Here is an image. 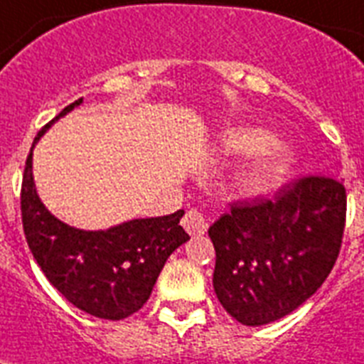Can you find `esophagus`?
Listing matches in <instances>:
<instances>
[{
    "label": "esophagus",
    "instance_id": "esophagus-1",
    "mask_svg": "<svg viewBox=\"0 0 364 364\" xmlns=\"http://www.w3.org/2000/svg\"><path fill=\"white\" fill-rule=\"evenodd\" d=\"M183 228L187 229V233L192 237H198V235H203L207 231V220L205 216L201 215L200 210L192 209L188 210L185 218H183Z\"/></svg>",
    "mask_w": 364,
    "mask_h": 364
}]
</instances>
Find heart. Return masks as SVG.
Listing matches in <instances>:
<instances>
[{
    "mask_svg": "<svg viewBox=\"0 0 364 364\" xmlns=\"http://www.w3.org/2000/svg\"><path fill=\"white\" fill-rule=\"evenodd\" d=\"M220 148L229 155L252 154L235 173V185L248 196L267 191L287 166L285 149L272 144V136L264 129L231 131L222 139Z\"/></svg>",
    "mask_w": 364,
    "mask_h": 364,
    "instance_id": "b5f03b06",
    "label": "heart"
}]
</instances>
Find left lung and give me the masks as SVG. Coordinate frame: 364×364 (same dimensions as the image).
<instances>
[{
	"label": "left lung",
	"mask_w": 364,
	"mask_h": 364,
	"mask_svg": "<svg viewBox=\"0 0 364 364\" xmlns=\"http://www.w3.org/2000/svg\"><path fill=\"white\" fill-rule=\"evenodd\" d=\"M346 191L331 177H301L276 198L233 203L209 228L222 307L244 326H264L318 291L343 242Z\"/></svg>",
	"instance_id": "1"
}]
</instances>
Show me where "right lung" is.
I'll return each mask as SVG.
<instances>
[{"mask_svg":"<svg viewBox=\"0 0 364 364\" xmlns=\"http://www.w3.org/2000/svg\"><path fill=\"white\" fill-rule=\"evenodd\" d=\"M81 103L83 97L64 107L35 136L21 181V222L33 257L70 304L96 318L122 320L148 301L166 259L191 237L179 225L183 209L100 231L64 224L46 209L33 179V149L55 122Z\"/></svg>","mask_w":364,"mask_h":364,"instance_id":"right-lung-1","label":"right lung"}]
</instances>
